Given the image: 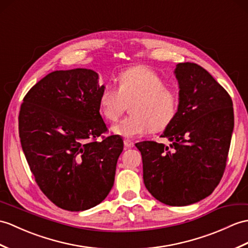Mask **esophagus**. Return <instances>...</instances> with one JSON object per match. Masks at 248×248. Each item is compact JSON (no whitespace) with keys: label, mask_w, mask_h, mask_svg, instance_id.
Instances as JSON below:
<instances>
[{"label":"esophagus","mask_w":248,"mask_h":248,"mask_svg":"<svg viewBox=\"0 0 248 248\" xmlns=\"http://www.w3.org/2000/svg\"><path fill=\"white\" fill-rule=\"evenodd\" d=\"M124 146L126 148H133L134 147V142L132 141V140H124Z\"/></svg>","instance_id":"esophagus-1"}]
</instances>
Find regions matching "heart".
<instances>
[{
	"label": "heart",
	"mask_w": 248,
	"mask_h": 248,
	"mask_svg": "<svg viewBox=\"0 0 248 248\" xmlns=\"http://www.w3.org/2000/svg\"><path fill=\"white\" fill-rule=\"evenodd\" d=\"M118 90L106 85L98 99L101 116L117 122L130 105L131 116L113 126L115 134L134 138L152 132L165 131L173 123L178 99L173 91L165 88V81L152 68L131 66L117 77Z\"/></svg>",
	"instance_id": "1"
}]
</instances>
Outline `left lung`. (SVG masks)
Segmentation results:
<instances>
[{"label":"left lung","mask_w":248,"mask_h":248,"mask_svg":"<svg viewBox=\"0 0 248 248\" xmlns=\"http://www.w3.org/2000/svg\"><path fill=\"white\" fill-rule=\"evenodd\" d=\"M176 117L156 141L135 143L141 153L143 183L169 206H186L208 197L225 171L234 124L232 100L205 68L178 63Z\"/></svg>","instance_id":"1"}]
</instances>
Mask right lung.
<instances>
[{
    "instance_id": "add662e5",
    "label": "right lung",
    "mask_w": 248,
    "mask_h": 248,
    "mask_svg": "<svg viewBox=\"0 0 248 248\" xmlns=\"http://www.w3.org/2000/svg\"><path fill=\"white\" fill-rule=\"evenodd\" d=\"M103 88L88 68L55 71L21 105L23 152L41 191L62 209L95 207L114 185L124 141L119 135L96 140L108 131L98 108Z\"/></svg>"
}]
</instances>
